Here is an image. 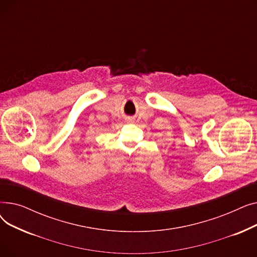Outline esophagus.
I'll return each mask as SVG.
<instances>
[{
  "label": "esophagus",
  "mask_w": 257,
  "mask_h": 257,
  "mask_svg": "<svg viewBox=\"0 0 257 257\" xmlns=\"http://www.w3.org/2000/svg\"><path fill=\"white\" fill-rule=\"evenodd\" d=\"M127 120H128V121H131V120H132V119H131V118H128V119H127Z\"/></svg>",
  "instance_id": "34e87169"
}]
</instances>
